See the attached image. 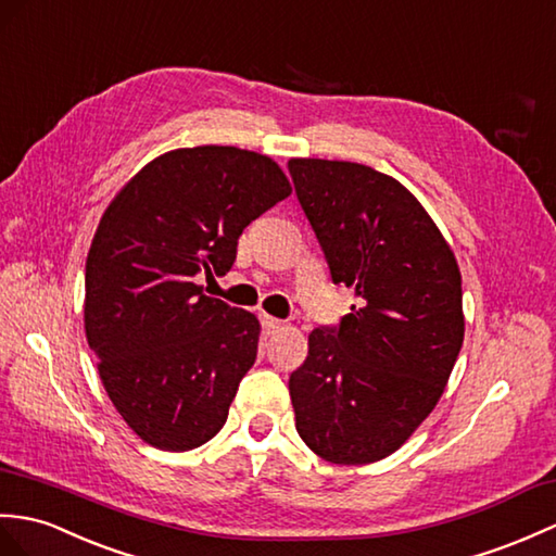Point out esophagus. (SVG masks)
Listing matches in <instances>:
<instances>
[{
	"label": "esophagus",
	"mask_w": 556,
	"mask_h": 556,
	"mask_svg": "<svg viewBox=\"0 0 556 556\" xmlns=\"http://www.w3.org/2000/svg\"><path fill=\"white\" fill-rule=\"evenodd\" d=\"M261 321H263V329H265L267 337H269V333L279 331V329H281V325H283L281 319H277V317H269V315H263V317H261Z\"/></svg>",
	"instance_id": "esophagus-1"
}]
</instances>
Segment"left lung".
Here are the masks:
<instances>
[{
    "instance_id": "obj_1",
    "label": "left lung",
    "mask_w": 556,
    "mask_h": 556,
    "mask_svg": "<svg viewBox=\"0 0 556 556\" xmlns=\"http://www.w3.org/2000/svg\"><path fill=\"white\" fill-rule=\"evenodd\" d=\"M289 173L333 283L359 299L339 327L307 337L289 379L295 431L327 462H379L431 415L457 363L455 253L391 175L321 159H291Z\"/></svg>"
}]
</instances>
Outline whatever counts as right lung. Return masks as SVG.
Returning <instances> with one entry per match:
<instances>
[{"label":"right lung","mask_w":556,"mask_h":556,"mask_svg":"<svg viewBox=\"0 0 556 556\" xmlns=\"http://www.w3.org/2000/svg\"><path fill=\"white\" fill-rule=\"evenodd\" d=\"M291 193L281 167L237 147L153 159L101 215L85 265V333L111 403L141 441L185 453L223 429L261 321L203 295L255 217Z\"/></svg>","instance_id":"1"}]
</instances>
